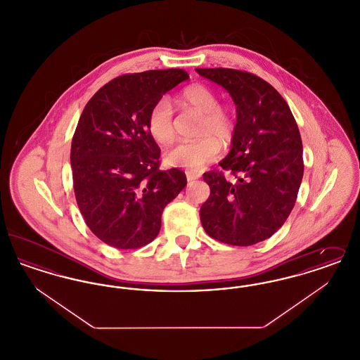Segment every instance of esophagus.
Segmentation results:
<instances>
[{"mask_svg":"<svg viewBox=\"0 0 360 360\" xmlns=\"http://www.w3.org/2000/svg\"><path fill=\"white\" fill-rule=\"evenodd\" d=\"M200 178V175L198 174H194V172H186V179H188V182H193V181H195V179H198Z\"/></svg>","mask_w":360,"mask_h":360,"instance_id":"esophagus-1","label":"esophagus"}]
</instances>
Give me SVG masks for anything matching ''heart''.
I'll use <instances>...</instances> for the list:
<instances>
[{
	"label": "heart",
	"instance_id": "1",
	"mask_svg": "<svg viewBox=\"0 0 360 360\" xmlns=\"http://www.w3.org/2000/svg\"><path fill=\"white\" fill-rule=\"evenodd\" d=\"M179 103L201 115L195 132L200 139L176 144L166 153L165 160L172 167L200 172L217 158L220 146L228 147L233 141L236 121L233 115L220 105L217 93L202 84L186 87L179 96ZM147 129L155 141L162 146H169L174 141V109L167 97L159 98L153 105L147 119Z\"/></svg>",
	"mask_w": 360,
	"mask_h": 360
}]
</instances>
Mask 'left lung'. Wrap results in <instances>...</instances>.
Segmentation results:
<instances>
[{
	"label": "left lung",
	"mask_w": 360,
	"mask_h": 360,
	"mask_svg": "<svg viewBox=\"0 0 360 360\" xmlns=\"http://www.w3.org/2000/svg\"><path fill=\"white\" fill-rule=\"evenodd\" d=\"M236 103L232 150L223 172L204 174L210 195L200 209L206 233L229 245L269 239L289 217L304 175L302 140L290 108L273 86L241 70L197 69Z\"/></svg>",
	"instance_id": "8db88e82"
}]
</instances>
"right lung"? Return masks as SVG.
<instances>
[{
    "label": "right lung",
    "mask_w": 360,
    "mask_h": 360,
    "mask_svg": "<svg viewBox=\"0 0 360 360\" xmlns=\"http://www.w3.org/2000/svg\"><path fill=\"white\" fill-rule=\"evenodd\" d=\"M188 78L181 69L124 74L86 103L71 141L72 184L86 225L108 245L151 243L165 206L188 184L185 172L159 169L160 148L147 129L153 105Z\"/></svg>",
    "instance_id": "add662e5"
}]
</instances>
